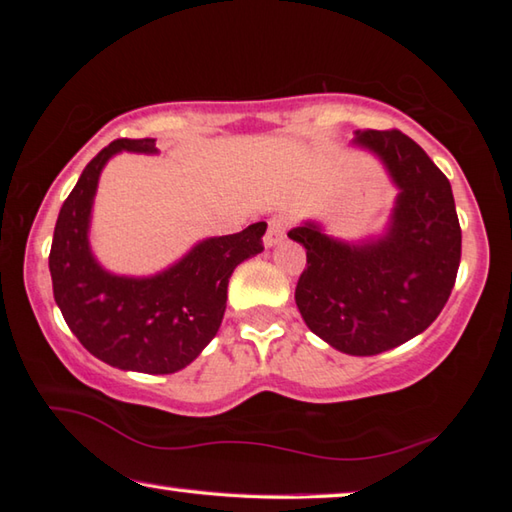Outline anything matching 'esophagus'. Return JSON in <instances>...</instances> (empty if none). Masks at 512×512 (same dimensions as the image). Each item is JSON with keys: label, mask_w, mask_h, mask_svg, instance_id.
Instances as JSON below:
<instances>
[{"label": "esophagus", "mask_w": 512, "mask_h": 512, "mask_svg": "<svg viewBox=\"0 0 512 512\" xmlns=\"http://www.w3.org/2000/svg\"><path fill=\"white\" fill-rule=\"evenodd\" d=\"M287 235V219H284L282 214L273 216V219H268V228H266V235H264V246L266 248H273L280 244V241Z\"/></svg>", "instance_id": "34e87169"}]
</instances>
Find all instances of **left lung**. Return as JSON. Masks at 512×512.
I'll return each instance as SVG.
<instances>
[{
  "label": "left lung",
  "instance_id": "obj_1",
  "mask_svg": "<svg viewBox=\"0 0 512 512\" xmlns=\"http://www.w3.org/2000/svg\"><path fill=\"white\" fill-rule=\"evenodd\" d=\"M352 146L375 155L397 189L386 228L345 241L309 219L289 239L307 250L296 287L302 320L334 350L372 357L422 334L443 311L461 264V225L452 185L411 137L357 131Z\"/></svg>",
  "mask_w": 512,
  "mask_h": 512
}]
</instances>
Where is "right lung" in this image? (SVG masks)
<instances>
[{"instance_id": "1", "label": "right lung", "mask_w": 512, "mask_h": 512, "mask_svg": "<svg viewBox=\"0 0 512 512\" xmlns=\"http://www.w3.org/2000/svg\"><path fill=\"white\" fill-rule=\"evenodd\" d=\"M158 155L155 140H115L88 167L60 207L49 271L54 298L83 348L119 370L171 375L189 366L219 332L235 268L262 253L266 223L207 237L153 275H117L90 246L101 171L117 153Z\"/></svg>"}]
</instances>
